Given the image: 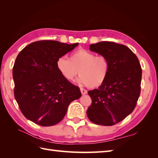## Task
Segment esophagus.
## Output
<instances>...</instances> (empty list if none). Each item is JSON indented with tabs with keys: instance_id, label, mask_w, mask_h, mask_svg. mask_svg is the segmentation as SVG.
<instances>
[{
	"instance_id": "1",
	"label": "esophagus",
	"mask_w": 158,
	"mask_h": 158,
	"mask_svg": "<svg viewBox=\"0 0 158 158\" xmlns=\"http://www.w3.org/2000/svg\"><path fill=\"white\" fill-rule=\"evenodd\" d=\"M80 90H81V94L83 95H84V94H86L87 93H88V92H87V90L86 89H83V88H80Z\"/></svg>"
}]
</instances>
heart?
Wrapping results in <instances>:
<instances>
[{"mask_svg": "<svg viewBox=\"0 0 158 158\" xmlns=\"http://www.w3.org/2000/svg\"><path fill=\"white\" fill-rule=\"evenodd\" d=\"M59 73L67 81H72L79 72L77 83L91 88L102 85L108 77L110 66L105 56H96L84 49L74 52L70 60L62 56L56 62Z\"/></svg>", "mask_w": 158, "mask_h": 158, "instance_id": "b5f03b06", "label": "heart"}]
</instances>
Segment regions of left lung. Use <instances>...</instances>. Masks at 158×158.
<instances>
[{
	"label": "left lung",
	"mask_w": 158,
	"mask_h": 158,
	"mask_svg": "<svg viewBox=\"0 0 158 158\" xmlns=\"http://www.w3.org/2000/svg\"><path fill=\"white\" fill-rule=\"evenodd\" d=\"M90 51L105 56L110 69L105 83L88 91L92 105L87 115L94 123L113 126L135 109L140 93L142 69L136 56L126 45L102 41L89 46Z\"/></svg>",
	"instance_id": "left-lung-1"
}]
</instances>
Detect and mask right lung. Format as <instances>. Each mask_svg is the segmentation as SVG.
<instances>
[{"label":"right lung","instance_id":"obj_1","mask_svg":"<svg viewBox=\"0 0 158 158\" xmlns=\"http://www.w3.org/2000/svg\"><path fill=\"white\" fill-rule=\"evenodd\" d=\"M78 45L39 41L19 53L13 68L14 96L28 119L42 126L56 125L70 103L81 96L79 87L64 78L56 66L59 58Z\"/></svg>","mask_w":158,"mask_h":158}]
</instances>
